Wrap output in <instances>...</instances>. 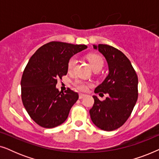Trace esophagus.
<instances>
[{
  "label": "esophagus",
  "mask_w": 159,
  "mask_h": 159,
  "mask_svg": "<svg viewBox=\"0 0 159 159\" xmlns=\"http://www.w3.org/2000/svg\"><path fill=\"white\" fill-rule=\"evenodd\" d=\"M85 95H86L82 94V93H80V95H79V98H80V99H82V98H83L84 97H85Z\"/></svg>",
  "instance_id": "esophagus-1"
}]
</instances>
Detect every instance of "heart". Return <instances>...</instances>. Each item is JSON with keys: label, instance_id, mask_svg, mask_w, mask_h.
<instances>
[{"label": "heart", "instance_id": "heart-1", "mask_svg": "<svg viewBox=\"0 0 159 159\" xmlns=\"http://www.w3.org/2000/svg\"><path fill=\"white\" fill-rule=\"evenodd\" d=\"M87 59H88L94 71H100L102 68H103L104 61L103 58H102L101 56L95 53L89 54V55L87 56ZM76 63H77V60H76V58L75 57H71L70 59L69 60L68 64H67V68H68V70L69 71H71L73 70L76 65ZM90 83H88V82H84L81 80L78 79L75 80V81L73 82V85L75 87V88H77V90H79L80 91H86L88 90V86L90 85Z\"/></svg>", "mask_w": 159, "mask_h": 159}]
</instances>
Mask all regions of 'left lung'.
<instances>
[{"instance_id": "obj_1", "label": "left lung", "mask_w": 159, "mask_h": 159, "mask_svg": "<svg viewBox=\"0 0 159 159\" xmlns=\"http://www.w3.org/2000/svg\"><path fill=\"white\" fill-rule=\"evenodd\" d=\"M107 61L109 74L95 93H108L109 97L100 101L93 95L94 104L90 110L91 120L105 131L121 127L132 114L138 97V78L128 58L119 50L108 45H93Z\"/></svg>"}]
</instances>
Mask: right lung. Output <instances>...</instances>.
<instances>
[{
	"mask_svg": "<svg viewBox=\"0 0 159 159\" xmlns=\"http://www.w3.org/2000/svg\"><path fill=\"white\" fill-rule=\"evenodd\" d=\"M87 48L52 41L30 58L21 77V101L31 119L40 127L53 128L66 121L79 95L69 88L60 92L56 88L57 80L66 75L71 56Z\"/></svg>",
	"mask_w": 159,
	"mask_h": 159,
	"instance_id": "add662e5",
	"label": "right lung"
}]
</instances>
